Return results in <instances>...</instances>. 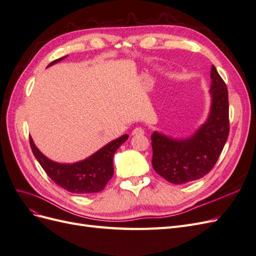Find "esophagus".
Wrapping results in <instances>:
<instances>
[{"label":"esophagus","mask_w":256,"mask_h":256,"mask_svg":"<svg viewBox=\"0 0 256 256\" xmlns=\"http://www.w3.org/2000/svg\"><path fill=\"white\" fill-rule=\"evenodd\" d=\"M144 134V130L141 127H136L132 130V136H138V134Z\"/></svg>","instance_id":"34e87169"}]
</instances>
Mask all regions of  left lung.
<instances>
[{
    "mask_svg": "<svg viewBox=\"0 0 256 256\" xmlns=\"http://www.w3.org/2000/svg\"><path fill=\"white\" fill-rule=\"evenodd\" d=\"M210 79V112L194 134L186 138H173L158 131L152 134V168L168 182L180 184L204 177L226 145L230 132L228 92L214 65Z\"/></svg>",
    "mask_w": 256,
    "mask_h": 256,
    "instance_id": "1",
    "label": "left lung"
}]
</instances>
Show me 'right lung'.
<instances>
[{
	"label": "right lung",
	"mask_w": 256,
	"mask_h": 256,
	"mask_svg": "<svg viewBox=\"0 0 256 256\" xmlns=\"http://www.w3.org/2000/svg\"><path fill=\"white\" fill-rule=\"evenodd\" d=\"M65 58L53 60L48 67L58 63ZM128 136V134L120 136L104 145L92 156L74 164H58L50 160L37 148L30 136V144L35 158L54 182L72 193L90 194L102 191L106 182L112 178L114 173V154L124 142H126Z\"/></svg>",
	"instance_id": "right-lung-1"
}]
</instances>
